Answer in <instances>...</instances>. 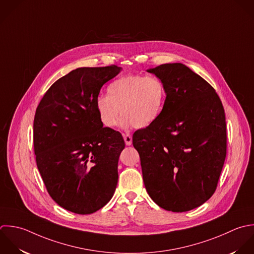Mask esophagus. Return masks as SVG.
I'll list each match as a JSON object with an SVG mask.
<instances>
[{
    "label": "esophagus",
    "instance_id": "esophagus-1",
    "mask_svg": "<svg viewBox=\"0 0 254 254\" xmlns=\"http://www.w3.org/2000/svg\"><path fill=\"white\" fill-rule=\"evenodd\" d=\"M123 136H124V139H125V142H126L127 145H130L132 143V137H131L130 134L124 133Z\"/></svg>",
    "mask_w": 254,
    "mask_h": 254
}]
</instances>
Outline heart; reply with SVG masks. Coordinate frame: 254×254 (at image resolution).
Instances as JSON below:
<instances>
[{
	"mask_svg": "<svg viewBox=\"0 0 254 254\" xmlns=\"http://www.w3.org/2000/svg\"><path fill=\"white\" fill-rule=\"evenodd\" d=\"M107 91L108 95L96 100L100 121L107 127L117 126L121 112L124 127H146L160 117L166 98L165 86L156 76H124L113 81Z\"/></svg>",
	"mask_w": 254,
	"mask_h": 254,
	"instance_id": "b5f03b06",
	"label": "heart"
}]
</instances>
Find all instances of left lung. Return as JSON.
Instances as JSON below:
<instances>
[{"mask_svg": "<svg viewBox=\"0 0 254 254\" xmlns=\"http://www.w3.org/2000/svg\"><path fill=\"white\" fill-rule=\"evenodd\" d=\"M147 72L164 84L160 117L136 130L142 178L150 198L166 211L198 208L215 193L227 155L223 104L215 89L182 63Z\"/></svg>", "mask_w": 254, "mask_h": 254, "instance_id": "left-lung-1", "label": "left lung"}]
</instances>
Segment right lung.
<instances>
[{
    "instance_id": "1",
    "label": "right lung",
    "mask_w": 254,
    "mask_h": 254,
    "mask_svg": "<svg viewBox=\"0 0 254 254\" xmlns=\"http://www.w3.org/2000/svg\"><path fill=\"white\" fill-rule=\"evenodd\" d=\"M122 67L77 68L58 79L36 108L33 146L36 165L50 197L63 209L93 214L112 199L125 141L104 127L96 100Z\"/></svg>"
}]
</instances>
